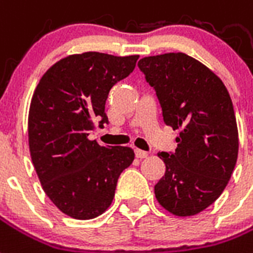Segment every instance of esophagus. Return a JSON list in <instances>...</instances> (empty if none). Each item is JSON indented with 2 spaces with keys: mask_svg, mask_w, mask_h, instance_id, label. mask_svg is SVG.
Wrapping results in <instances>:
<instances>
[{
  "mask_svg": "<svg viewBox=\"0 0 253 253\" xmlns=\"http://www.w3.org/2000/svg\"><path fill=\"white\" fill-rule=\"evenodd\" d=\"M149 154L148 152H145V150H141V149H136V157L137 158H146Z\"/></svg>",
  "mask_w": 253,
  "mask_h": 253,
  "instance_id": "obj_1",
  "label": "esophagus"
}]
</instances>
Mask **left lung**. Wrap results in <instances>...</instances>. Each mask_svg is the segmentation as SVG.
Listing matches in <instances>:
<instances>
[{
  "label": "left lung",
  "mask_w": 253,
  "mask_h": 253,
  "mask_svg": "<svg viewBox=\"0 0 253 253\" xmlns=\"http://www.w3.org/2000/svg\"><path fill=\"white\" fill-rule=\"evenodd\" d=\"M138 68L156 89L165 124L179 129L175 153L158 154L166 171L156 198L175 216L199 214L220 197L238 160L230 93L218 75L183 52L145 56Z\"/></svg>",
  "instance_id": "1"
}]
</instances>
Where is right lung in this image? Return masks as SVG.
I'll use <instances>...</instances> for the list:
<instances>
[{
    "instance_id": "obj_1",
    "label": "right lung",
    "mask_w": 253,
    "mask_h": 253,
    "mask_svg": "<svg viewBox=\"0 0 253 253\" xmlns=\"http://www.w3.org/2000/svg\"><path fill=\"white\" fill-rule=\"evenodd\" d=\"M138 55L88 51L52 64L39 80L29 109V148L42 189L63 214L87 220L113 201L117 179L134 160L128 146L89 140L108 123L111 88L134 70Z\"/></svg>"
}]
</instances>
